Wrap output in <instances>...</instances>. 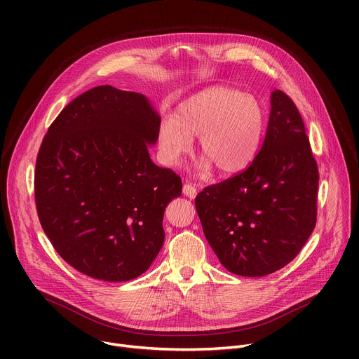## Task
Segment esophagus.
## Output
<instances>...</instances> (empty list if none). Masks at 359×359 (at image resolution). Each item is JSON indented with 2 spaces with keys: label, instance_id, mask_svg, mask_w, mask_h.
<instances>
[{
  "label": "esophagus",
  "instance_id": "34e87169",
  "mask_svg": "<svg viewBox=\"0 0 359 359\" xmlns=\"http://www.w3.org/2000/svg\"><path fill=\"white\" fill-rule=\"evenodd\" d=\"M183 195L189 199H194L196 196V187L191 183H184L183 184Z\"/></svg>",
  "mask_w": 359,
  "mask_h": 359
}]
</instances>
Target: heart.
I'll return each mask as SVG.
<instances>
[{
	"mask_svg": "<svg viewBox=\"0 0 359 359\" xmlns=\"http://www.w3.org/2000/svg\"><path fill=\"white\" fill-rule=\"evenodd\" d=\"M265 130L259 102L237 90L215 87L183 102L176 118L158 125V151L165 165L176 167L191 153L194 140L205 157L196 164L201 176L218 167L222 175H237L255 160Z\"/></svg>",
	"mask_w": 359,
	"mask_h": 359,
	"instance_id": "b5f03b06",
	"label": "heart"
}]
</instances>
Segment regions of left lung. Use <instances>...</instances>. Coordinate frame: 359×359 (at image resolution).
<instances>
[{
  "label": "left lung",
  "mask_w": 359,
  "mask_h": 359,
  "mask_svg": "<svg viewBox=\"0 0 359 359\" xmlns=\"http://www.w3.org/2000/svg\"><path fill=\"white\" fill-rule=\"evenodd\" d=\"M317 186L303 119L287 94L273 90L266 137L250 167L195 199L221 265L249 278L288 265L314 230Z\"/></svg>",
  "instance_id": "8db88e82"
}]
</instances>
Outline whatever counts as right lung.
Masks as SVG:
<instances>
[{
    "mask_svg": "<svg viewBox=\"0 0 359 359\" xmlns=\"http://www.w3.org/2000/svg\"><path fill=\"white\" fill-rule=\"evenodd\" d=\"M160 121L144 94L99 86L49 126L36 160L37 215L79 272L129 280L161 250L165 206L182 195V180L149 157Z\"/></svg>",
    "mask_w": 359,
    "mask_h": 359,
    "instance_id": "1",
    "label": "right lung"
}]
</instances>
